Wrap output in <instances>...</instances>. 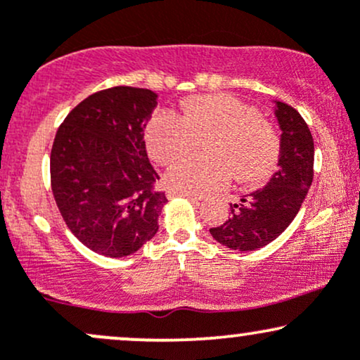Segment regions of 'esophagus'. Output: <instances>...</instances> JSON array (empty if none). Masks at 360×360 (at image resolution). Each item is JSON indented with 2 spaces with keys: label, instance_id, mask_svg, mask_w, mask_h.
I'll return each instance as SVG.
<instances>
[{
  "label": "esophagus",
  "instance_id": "esophagus-1",
  "mask_svg": "<svg viewBox=\"0 0 360 360\" xmlns=\"http://www.w3.org/2000/svg\"><path fill=\"white\" fill-rule=\"evenodd\" d=\"M176 196L188 198V200H191V201H200V200H201V196H198V194L181 193V191H176V189H169V191H167V198H176Z\"/></svg>",
  "mask_w": 360,
  "mask_h": 360
}]
</instances>
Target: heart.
Here are the masks:
<instances>
[{
	"mask_svg": "<svg viewBox=\"0 0 360 360\" xmlns=\"http://www.w3.org/2000/svg\"><path fill=\"white\" fill-rule=\"evenodd\" d=\"M205 138L208 158H190L167 171V184L176 191L208 193L226 186L233 176L240 183H259L279 159L276 128L260 118L257 108L230 94L193 96L181 106V118L159 111L146 128L148 154L162 166L191 153Z\"/></svg>",
	"mask_w": 360,
	"mask_h": 360,
	"instance_id": "1",
	"label": "heart"
}]
</instances>
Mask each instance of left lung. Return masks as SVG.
<instances>
[{"instance_id":"left-lung-1","label":"left lung","mask_w":360,"mask_h":360,"mask_svg":"<svg viewBox=\"0 0 360 360\" xmlns=\"http://www.w3.org/2000/svg\"><path fill=\"white\" fill-rule=\"evenodd\" d=\"M281 134L278 171L264 188L230 205L223 225L210 229L221 245L232 250H255L278 238L298 214L313 181L315 146L303 117L292 106L276 101Z\"/></svg>"}]
</instances>
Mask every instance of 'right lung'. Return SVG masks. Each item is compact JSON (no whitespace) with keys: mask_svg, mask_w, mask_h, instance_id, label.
Segmentation results:
<instances>
[{"mask_svg":"<svg viewBox=\"0 0 360 360\" xmlns=\"http://www.w3.org/2000/svg\"><path fill=\"white\" fill-rule=\"evenodd\" d=\"M155 105L150 89L98 91L72 108L53 139V200L68 229L96 254L125 257L159 230L167 198L143 140Z\"/></svg>","mask_w":360,"mask_h":360,"instance_id":"1","label":"right lung"}]
</instances>
